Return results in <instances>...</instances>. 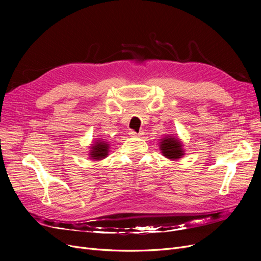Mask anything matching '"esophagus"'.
<instances>
[{"instance_id": "esophagus-1", "label": "esophagus", "mask_w": 261, "mask_h": 261, "mask_svg": "<svg viewBox=\"0 0 261 261\" xmlns=\"http://www.w3.org/2000/svg\"><path fill=\"white\" fill-rule=\"evenodd\" d=\"M129 135H130V136H133V137H137V136H140V135H141V133L137 134L136 132H134V130H130V132H129Z\"/></svg>"}]
</instances>
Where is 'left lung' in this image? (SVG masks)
<instances>
[{
  "label": "left lung",
  "instance_id": "1",
  "mask_svg": "<svg viewBox=\"0 0 261 261\" xmlns=\"http://www.w3.org/2000/svg\"><path fill=\"white\" fill-rule=\"evenodd\" d=\"M160 151L163 156L170 160H178L185 154L183 143L176 136L167 135L160 139L159 143Z\"/></svg>",
  "mask_w": 261,
  "mask_h": 261
}]
</instances>
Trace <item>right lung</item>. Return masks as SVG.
I'll use <instances>...</instances> for the list:
<instances>
[{
    "instance_id": "1",
    "label": "right lung",
    "mask_w": 261,
    "mask_h": 261,
    "mask_svg": "<svg viewBox=\"0 0 261 261\" xmlns=\"http://www.w3.org/2000/svg\"><path fill=\"white\" fill-rule=\"evenodd\" d=\"M109 149H110V144L106 139L97 138L96 141H93V144H91L90 146L89 159L93 161L103 160L105 158L109 155Z\"/></svg>"
}]
</instances>
